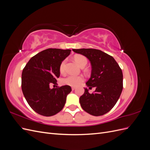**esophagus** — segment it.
Returning a JSON list of instances; mask_svg holds the SVG:
<instances>
[{
	"label": "esophagus",
	"mask_w": 150,
	"mask_h": 150,
	"mask_svg": "<svg viewBox=\"0 0 150 150\" xmlns=\"http://www.w3.org/2000/svg\"><path fill=\"white\" fill-rule=\"evenodd\" d=\"M71 89H72V91H73V90H74V89H76V88H75V87H72V88H71Z\"/></svg>",
	"instance_id": "esophagus-1"
}]
</instances>
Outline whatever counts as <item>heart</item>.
<instances>
[{
	"mask_svg": "<svg viewBox=\"0 0 150 150\" xmlns=\"http://www.w3.org/2000/svg\"><path fill=\"white\" fill-rule=\"evenodd\" d=\"M74 59L77 63H78V65L81 67H84L86 64H88V59L83 55H76L74 56ZM66 64V60L62 61L59 67V71L61 73H64L65 72ZM83 80H84L83 77L81 76L69 75L65 77V78H62L61 80V82L63 84L72 86V87H75V86L79 85L81 83L83 82Z\"/></svg>",
	"mask_w": 150,
	"mask_h": 150,
	"instance_id": "obj_1",
	"label": "heart"
}]
</instances>
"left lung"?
I'll return each mask as SVG.
<instances>
[{
    "mask_svg": "<svg viewBox=\"0 0 150 150\" xmlns=\"http://www.w3.org/2000/svg\"><path fill=\"white\" fill-rule=\"evenodd\" d=\"M84 56L92 66L91 76L87 81L89 89L96 88L90 94L87 88L79 98L83 110L93 116H102L115 106L121 94L122 72L118 64L111 56L95 49H72Z\"/></svg>",
    "mask_w": 150,
    "mask_h": 150,
    "instance_id": "8db88e82",
    "label": "left lung"
}]
</instances>
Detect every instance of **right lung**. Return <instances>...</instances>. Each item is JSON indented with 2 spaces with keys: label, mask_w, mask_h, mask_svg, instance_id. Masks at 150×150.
<instances>
[{
  "label": "right lung",
  "mask_w": 150,
  "mask_h": 150,
  "mask_svg": "<svg viewBox=\"0 0 150 150\" xmlns=\"http://www.w3.org/2000/svg\"><path fill=\"white\" fill-rule=\"evenodd\" d=\"M71 50L49 48L39 52L27 63L22 73L21 87L27 102L33 110L44 116H51L64 108L67 95L71 91L69 86L57 84L60 76L62 61Z\"/></svg>",
  "instance_id": "add662e5"
}]
</instances>
